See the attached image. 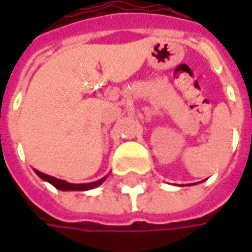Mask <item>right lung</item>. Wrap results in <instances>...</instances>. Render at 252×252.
<instances>
[{
  "label": "right lung",
  "mask_w": 252,
  "mask_h": 252,
  "mask_svg": "<svg viewBox=\"0 0 252 252\" xmlns=\"http://www.w3.org/2000/svg\"><path fill=\"white\" fill-rule=\"evenodd\" d=\"M34 172H36L40 178L43 179V181H47L49 184L53 185L54 188L60 189V190H90V189L99 187L102 182L106 179V177H103V178L98 179V181H95V182H90V184H70V182L63 181V179L54 178V177H50V175H47V174H43V172H40V171H37V169H34Z\"/></svg>",
  "instance_id": "add662e5"
}]
</instances>
